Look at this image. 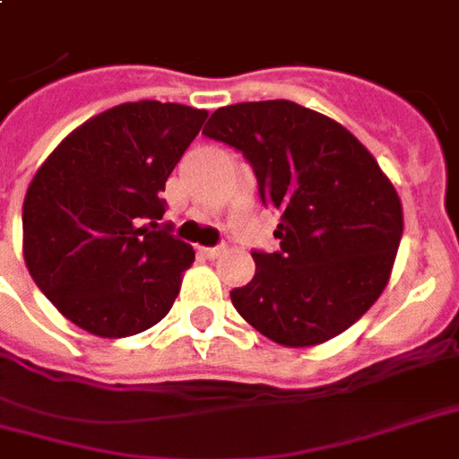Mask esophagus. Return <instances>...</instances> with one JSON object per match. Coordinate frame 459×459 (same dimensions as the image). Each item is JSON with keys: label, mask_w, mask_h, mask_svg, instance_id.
<instances>
[{"label": "esophagus", "mask_w": 459, "mask_h": 459, "mask_svg": "<svg viewBox=\"0 0 459 459\" xmlns=\"http://www.w3.org/2000/svg\"><path fill=\"white\" fill-rule=\"evenodd\" d=\"M223 253V246H213V247H202V255L213 260V257H219Z\"/></svg>", "instance_id": "34e87169"}]
</instances>
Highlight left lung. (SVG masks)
Returning a JSON list of instances; mask_svg holds the SVG:
<instances>
[{
    "instance_id": "obj_1",
    "label": "left lung",
    "mask_w": 459,
    "mask_h": 459,
    "mask_svg": "<svg viewBox=\"0 0 459 459\" xmlns=\"http://www.w3.org/2000/svg\"><path fill=\"white\" fill-rule=\"evenodd\" d=\"M243 152L280 250H253L255 277L230 291L247 324L290 348L351 328L385 291L402 202L372 152L333 118L287 100L216 108L202 131Z\"/></svg>"
}]
</instances>
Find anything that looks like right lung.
Listing matches in <instances>:
<instances>
[{"mask_svg": "<svg viewBox=\"0 0 459 459\" xmlns=\"http://www.w3.org/2000/svg\"><path fill=\"white\" fill-rule=\"evenodd\" d=\"M204 118V108L169 101L118 104L39 168L23 199V260L74 325L126 338L172 308L195 250L160 223V192Z\"/></svg>", "mask_w": 459, "mask_h": 459, "instance_id": "obj_1", "label": "right lung"}]
</instances>
